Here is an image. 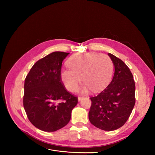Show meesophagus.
<instances>
[{
  "label": "esophagus",
  "mask_w": 155,
  "mask_h": 155,
  "mask_svg": "<svg viewBox=\"0 0 155 155\" xmlns=\"http://www.w3.org/2000/svg\"><path fill=\"white\" fill-rule=\"evenodd\" d=\"M83 97L81 96H78V101H81L82 99H83Z\"/></svg>",
  "instance_id": "esophagus-1"
}]
</instances>
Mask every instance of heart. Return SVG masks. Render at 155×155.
<instances>
[{
  "label": "heart",
  "mask_w": 155,
  "mask_h": 155,
  "mask_svg": "<svg viewBox=\"0 0 155 155\" xmlns=\"http://www.w3.org/2000/svg\"><path fill=\"white\" fill-rule=\"evenodd\" d=\"M67 64L69 68L63 69L60 76L70 92L76 90L81 79L85 82L81 89L83 92L91 89L94 92L101 91L110 81L113 64L107 55L96 52L75 55L68 59Z\"/></svg>",
  "instance_id": "obj_1"
}]
</instances>
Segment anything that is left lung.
I'll use <instances>...</instances> for the list:
<instances>
[{
  "mask_svg": "<svg viewBox=\"0 0 155 155\" xmlns=\"http://www.w3.org/2000/svg\"><path fill=\"white\" fill-rule=\"evenodd\" d=\"M114 65L111 82L99 94L91 97L88 118L101 130H114L122 127L135 104V83L130 69L120 59L108 54Z\"/></svg>",
  "mask_w": 155,
  "mask_h": 155,
  "instance_id": "8db88e82",
  "label": "left lung"
}]
</instances>
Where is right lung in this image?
I'll return each instance as SVG.
<instances>
[{"label":"right lung","instance_id":"add662e5","mask_svg":"<svg viewBox=\"0 0 155 155\" xmlns=\"http://www.w3.org/2000/svg\"><path fill=\"white\" fill-rule=\"evenodd\" d=\"M70 53L54 51L34 64L25 81L23 105L35 127L54 132L68 124L78 104L61 79L63 61Z\"/></svg>","mask_w":155,"mask_h":155}]
</instances>
